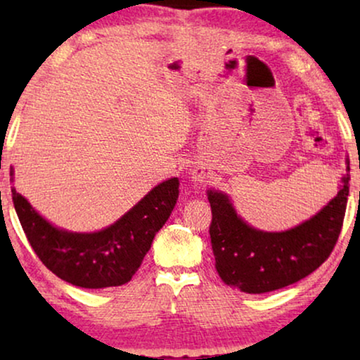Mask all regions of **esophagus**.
I'll return each mask as SVG.
<instances>
[{
	"label": "esophagus",
	"mask_w": 360,
	"mask_h": 360,
	"mask_svg": "<svg viewBox=\"0 0 360 360\" xmlns=\"http://www.w3.org/2000/svg\"><path fill=\"white\" fill-rule=\"evenodd\" d=\"M206 172L203 169H195L193 172H191V179H193L195 184H205L206 181Z\"/></svg>",
	"instance_id": "1"
}]
</instances>
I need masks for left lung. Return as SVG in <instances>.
Listing matches in <instances>:
<instances>
[{"label":"left lung","instance_id":"obj_1","mask_svg":"<svg viewBox=\"0 0 360 360\" xmlns=\"http://www.w3.org/2000/svg\"><path fill=\"white\" fill-rule=\"evenodd\" d=\"M338 195L313 218L282 233L255 229L236 213L229 196L208 190L210 238L214 265L226 285L245 293L288 287L314 272L333 252L341 234L349 196V160Z\"/></svg>","mask_w":360,"mask_h":360}]
</instances>
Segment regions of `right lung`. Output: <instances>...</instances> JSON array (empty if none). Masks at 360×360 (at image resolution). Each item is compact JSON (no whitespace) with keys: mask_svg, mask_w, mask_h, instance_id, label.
Returning <instances> with one entry per match:
<instances>
[{"mask_svg":"<svg viewBox=\"0 0 360 360\" xmlns=\"http://www.w3.org/2000/svg\"><path fill=\"white\" fill-rule=\"evenodd\" d=\"M179 185L175 176L162 181L116 223L96 233L57 228L14 186L11 193L29 244L52 274L75 287L108 288L127 283L141 267L155 234L175 208Z\"/></svg>","mask_w":360,"mask_h":360,"instance_id":"1","label":"right lung"}]
</instances>
